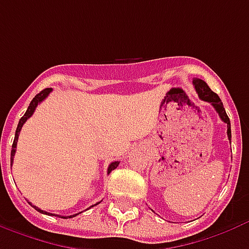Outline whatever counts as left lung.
I'll use <instances>...</instances> for the list:
<instances>
[{"instance_id": "8db88e82", "label": "left lung", "mask_w": 249, "mask_h": 249, "mask_svg": "<svg viewBox=\"0 0 249 249\" xmlns=\"http://www.w3.org/2000/svg\"><path fill=\"white\" fill-rule=\"evenodd\" d=\"M193 87L196 89L198 97L201 98V100H204V101H207V103L211 104L214 108V110L219 113V117L221 119V121H224L225 124H227V135H228V140H231L230 117L225 113V109L224 107H223V103H221V100H220L219 96L214 92H212L211 88L207 85V82L203 81V80H200V78H195V80H193Z\"/></svg>"}]
</instances>
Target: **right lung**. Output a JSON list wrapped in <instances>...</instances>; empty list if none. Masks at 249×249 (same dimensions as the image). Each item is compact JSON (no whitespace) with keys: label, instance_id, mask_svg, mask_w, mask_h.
<instances>
[{"label":"right lung","instance_id":"1","mask_svg":"<svg viewBox=\"0 0 249 249\" xmlns=\"http://www.w3.org/2000/svg\"><path fill=\"white\" fill-rule=\"evenodd\" d=\"M51 92H52V88H46V89H44V90H41L38 94H36L35 98H33V100L30 101L29 107H28V109H26L25 114L22 116V117H21V119H19V123H18V125H17V129H16V136H14L13 145H12V153H10V164L13 162L14 153H16V148H17V141H18V135H19V132H21V128H22V125L26 123V120L29 119L32 114L35 113V110H36V108H37V105H38L41 101H44V100H45V98L49 96V93H51ZM119 164H120L119 161L110 162V165L108 167V175L112 172L113 169H116V168L119 167ZM97 204H94V205H97ZM30 205H32V204H30ZM94 205H93V207H94ZM33 208L37 209V211H38V212H41V213L53 214V213H49V212H45V211H42V209H40L38 207H36V205H33ZM56 216H58V214H56ZM74 216H77V214H71V216H61V217H62V219H68V217L71 219V217H74Z\"/></svg>","mask_w":249,"mask_h":249}]
</instances>
